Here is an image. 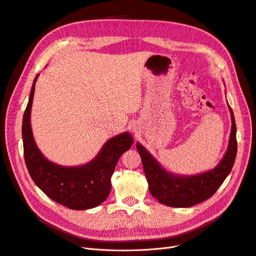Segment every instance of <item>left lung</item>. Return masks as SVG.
<instances>
[{
    "mask_svg": "<svg viewBox=\"0 0 256 256\" xmlns=\"http://www.w3.org/2000/svg\"><path fill=\"white\" fill-rule=\"evenodd\" d=\"M231 134L228 149L218 165L196 176H178L164 169L146 148L136 142L149 191L160 202L169 207L188 208L212 196L229 176L238 152L236 125L231 107Z\"/></svg>",
    "mask_w": 256,
    "mask_h": 256,
    "instance_id": "obj_1",
    "label": "left lung"
}]
</instances>
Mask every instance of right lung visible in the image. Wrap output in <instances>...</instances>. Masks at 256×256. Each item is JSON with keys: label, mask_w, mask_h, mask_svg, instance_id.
I'll return each mask as SVG.
<instances>
[{"label": "right lung", "mask_w": 256, "mask_h": 256, "mask_svg": "<svg viewBox=\"0 0 256 256\" xmlns=\"http://www.w3.org/2000/svg\"><path fill=\"white\" fill-rule=\"evenodd\" d=\"M36 76L22 125L24 158L28 172L36 185L48 198L72 210L98 207L109 196L111 176L116 162L134 144L129 132L108 140L98 156L83 166L66 167L48 160L38 148L30 125Z\"/></svg>", "instance_id": "obj_1"}]
</instances>
